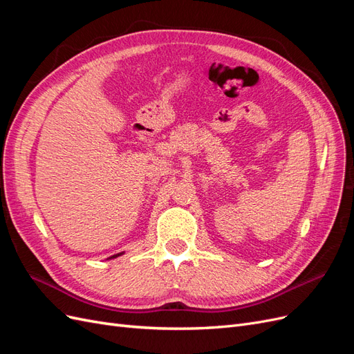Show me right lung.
<instances>
[{
  "instance_id": "add662e5",
  "label": "right lung",
  "mask_w": 354,
  "mask_h": 354,
  "mask_svg": "<svg viewBox=\"0 0 354 354\" xmlns=\"http://www.w3.org/2000/svg\"><path fill=\"white\" fill-rule=\"evenodd\" d=\"M116 255H120V254H116ZM116 255H113V257H116Z\"/></svg>"
}]
</instances>
